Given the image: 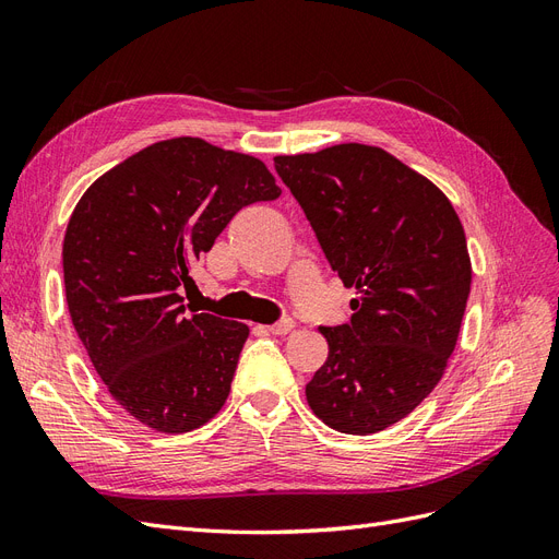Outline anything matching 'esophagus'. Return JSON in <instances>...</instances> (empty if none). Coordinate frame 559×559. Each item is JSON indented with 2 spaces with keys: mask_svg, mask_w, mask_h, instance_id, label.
I'll return each mask as SVG.
<instances>
[{
  "mask_svg": "<svg viewBox=\"0 0 559 559\" xmlns=\"http://www.w3.org/2000/svg\"><path fill=\"white\" fill-rule=\"evenodd\" d=\"M294 326H296V321L294 319H280L277 324H273V326H267V331L273 333V335H286V333H292L294 331Z\"/></svg>",
  "mask_w": 559,
  "mask_h": 559,
  "instance_id": "obj_1",
  "label": "esophagus"
}]
</instances>
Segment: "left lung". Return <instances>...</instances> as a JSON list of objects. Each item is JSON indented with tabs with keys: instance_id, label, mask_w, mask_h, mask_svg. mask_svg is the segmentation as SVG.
<instances>
[{
	"instance_id": "8db88e82",
	"label": "left lung",
	"mask_w": 559,
	"mask_h": 559,
	"mask_svg": "<svg viewBox=\"0 0 559 559\" xmlns=\"http://www.w3.org/2000/svg\"><path fill=\"white\" fill-rule=\"evenodd\" d=\"M352 298V319L321 326L329 359L306 386L341 433L396 425L443 378L471 292L466 235L433 181L380 146L335 144L275 156Z\"/></svg>"
}]
</instances>
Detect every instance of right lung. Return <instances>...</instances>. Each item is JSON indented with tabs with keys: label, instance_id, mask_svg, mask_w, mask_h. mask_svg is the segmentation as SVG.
Here are the masks:
<instances>
[{
	"label": "right lung",
	"instance_id": "right-lung-1",
	"mask_svg": "<svg viewBox=\"0 0 559 559\" xmlns=\"http://www.w3.org/2000/svg\"><path fill=\"white\" fill-rule=\"evenodd\" d=\"M280 193L259 158L175 138L76 202L62 242L67 308L97 376L142 425L186 433L224 408L249 326L189 312L181 286L235 214Z\"/></svg>",
	"mask_w": 559,
	"mask_h": 559
}]
</instances>
